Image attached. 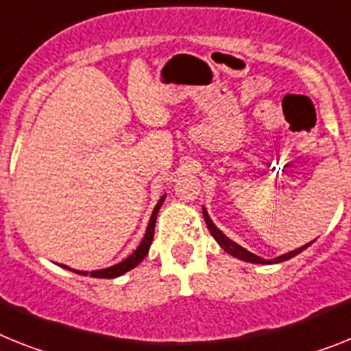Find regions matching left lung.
I'll return each mask as SVG.
<instances>
[{
    "mask_svg": "<svg viewBox=\"0 0 351 351\" xmlns=\"http://www.w3.org/2000/svg\"><path fill=\"white\" fill-rule=\"evenodd\" d=\"M203 217H205V223H207L208 232H210L212 237H214V239L217 241V244H219L221 248L225 250L226 253H230L232 257L239 258V261H244V262H253V264H278V262L289 261V258L296 257L298 253H302L303 250L308 248V246H311V244L314 243V241H312V243H307V244H305V246H300V248L293 250V252L284 253V255H280V257H275V258H271V261H267V258L257 257L255 253L248 252V250H246V248L239 246V244L235 243V241L228 239V237H226V235L223 234V232H221L219 228H217V226L214 225V223H212L210 216H208V212H207V208H205V207H203Z\"/></svg>",
    "mask_w": 351,
    "mask_h": 351,
    "instance_id": "8db88e82",
    "label": "left lung"
}]
</instances>
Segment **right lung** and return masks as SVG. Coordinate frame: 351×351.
Masks as SVG:
<instances>
[{"instance_id": "add662e5", "label": "right lung", "mask_w": 351, "mask_h": 351, "mask_svg": "<svg viewBox=\"0 0 351 351\" xmlns=\"http://www.w3.org/2000/svg\"><path fill=\"white\" fill-rule=\"evenodd\" d=\"M164 199H166V194H164V196L158 199V203L155 205V208H153V214H152V217H149V223H148V228H146V234H144L143 241H141V244L137 246V250L132 253L130 257H126L125 261L119 262V264H114V266L105 267V269L90 271V273H89V271L71 269V267L64 266V264H62V267H66V269L73 271V273H76V275H84V276L90 275V276H94V278H116V276L125 275L126 271L134 269L135 266H139L141 262H143V258L148 255L149 246H152V243H153V234H155V221H157V214H158V210H160Z\"/></svg>"}]
</instances>
